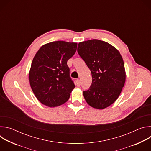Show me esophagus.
<instances>
[{"instance_id":"1","label":"esophagus","mask_w":151,"mask_h":151,"mask_svg":"<svg viewBox=\"0 0 151 151\" xmlns=\"http://www.w3.org/2000/svg\"><path fill=\"white\" fill-rule=\"evenodd\" d=\"M76 85L78 87H79V86L81 85V81L79 79H76Z\"/></svg>"}]
</instances>
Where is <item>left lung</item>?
Masks as SVG:
<instances>
[{"mask_svg":"<svg viewBox=\"0 0 151 151\" xmlns=\"http://www.w3.org/2000/svg\"><path fill=\"white\" fill-rule=\"evenodd\" d=\"M78 52L92 75L90 88L83 92L85 100L95 109L106 108L117 100L125 82L121 54L109 43L98 39L79 42Z\"/></svg>","mask_w":151,"mask_h":151,"instance_id":"obj_1","label":"left lung"}]
</instances>
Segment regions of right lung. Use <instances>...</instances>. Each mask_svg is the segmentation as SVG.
<instances>
[{"label": "right lung", "instance_id": "1", "mask_svg": "<svg viewBox=\"0 0 151 151\" xmlns=\"http://www.w3.org/2000/svg\"><path fill=\"white\" fill-rule=\"evenodd\" d=\"M78 44L58 40L42 45L35 54L29 71V81L37 99L50 107L66 103L75 85L69 76L67 61Z\"/></svg>", "mask_w": 151, "mask_h": 151}]
</instances>
